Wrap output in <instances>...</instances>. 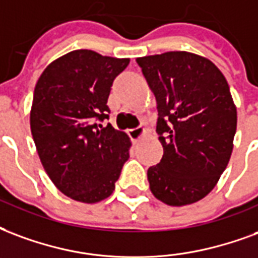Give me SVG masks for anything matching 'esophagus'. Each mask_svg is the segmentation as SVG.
<instances>
[{
	"mask_svg": "<svg viewBox=\"0 0 258 258\" xmlns=\"http://www.w3.org/2000/svg\"><path fill=\"white\" fill-rule=\"evenodd\" d=\"M146 134V130L142 128V127H139V128H134V130H130L128 131V135L130 138L133 142H138L139 139H142Z\"/></svg>",
	"mask_w": 258,
	"mask_h": 258,
	"instance_id": "esophagus-1",
	"label": "esophagus"
}]
</instances>
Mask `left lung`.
Segmentation results:
<instances>
[{"instance_id": "8db88e82", "label": "left lung", "mask_w": 258, "mask_h": 258, "mask_svg": "<svg viewBox=\"0 0 258 258\" xmlns=\"http://www.w3.org/2000/svg\"><path fill=\"white\" fill-rule=\"evenodd\" d=\"M157 101L164 154L148 169L150 191L171 207L200 201L230 161L236 106L226 78L211 60L190 51L137 58Z\"/></svg>"}]
</instances>
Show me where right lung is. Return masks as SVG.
I'll return each mask as SVG.
<instances>
[{
  "label": "right lung",
  "mask_w": 258,
  "mask_h": 258,
  "mask_svg": "<svg viewBox=\"0 0 258 258\" xmlns=\"http://www.w3.org/2000/svg\"><path fill=\"white\" fill-rule=\"evenodd\" d=\"M128 62L74 50L51 61L35 85L30 127L38 156L54 186L75 201L109 197L130 157L128 135L95 123L109 117L110 87Z\"/></svg>",
  "instance_id": "obj_1"
}]
</instances>
